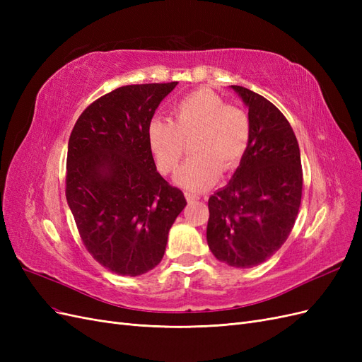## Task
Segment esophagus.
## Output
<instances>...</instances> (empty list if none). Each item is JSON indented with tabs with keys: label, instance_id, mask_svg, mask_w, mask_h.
I'll use <instances>...</instances> for the list:
<instances>
[{
	"label": "esophagus",
	"instance_id": "obj_1",
	"mask_svg": "<svg viewBox=\"0 0 362 362\" xmlns=\"http://www.w3.org/2000/svg\"><path fill=\"white\" fill-rule=\"evenodd\" d=\"M185 199H187V202H196L199 199L198 194H193L190 192H185Z\"/></svg>",
	"mask_w": 362,
	"mask_h": 362
}]
</instances>
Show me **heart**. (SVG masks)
<instances>
[{"label": "heart", "instance_id": "heart-1", "mask_svg": "<svg viewBox=\"0 0 362 362\" xmlns=\"http://www.w3.org/2000/svg\"><path fill=\"white\" fill-rule=\"evenodd\" d=\"M173 120L154 117L146 137L156 166L163 175L178 168L192 141L194 156L184 163L175 181L190 192H204L218 180L222 169L240 166L250 144L249 115L211 89H198L173 105Z\"/></svg>", "mask_w": 362, "mask_h": 362}]
</instances>
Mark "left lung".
<instances>
[{
	"label": "left lung",
	"mask_w": 362,
	"mask_h": 362,
	"mask_svg": "<svg viewBox=\"0 0 362 362\" xmlns=\"http://www.w3.org/2000/svg\"><path fill=\"white\" fill-rule=\"evenodd\" d=\"M249 107L250 144L226 187L208 199L206 242L228 266L249 269L286 243L299 213L303 172L294 131L264 96L233 86Z\"/></svg>",
	"instance_id": "obj_1"
}]
</instances>
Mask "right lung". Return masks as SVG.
<instances>
[{
	"label": "right lung",
	"instance_id": "right-lung-1",
	"mask_svg": "<svg viewBox=\"0 0 362 362\" xmlns=\"http://www.w3.org/2000/svg\"><path fill=\"white\" fill-rule=\"evenodd\" d=\"M177 84L117 87L86 108L69 137L66 199L76 229L93 259L117 275L154 269L187 205L157 172L146 137L158 104Z\"/></svg>",
	"mask_w": 362,
	"mask_h": 362
}]
</instances>
